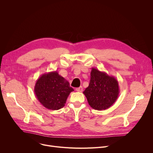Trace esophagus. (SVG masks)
Returning a JSON list of instances; mask_svg holds the SVG:
<instances>
[{"label": "esophagus", "mask_w": 153, "mask_h": 153, "mask_svg": "<svg viewBox=\"0 0 153 153\" xmlns=\"http://www.w3.org/2000/svg\"><path fill=\"white\" fill-rule=\"evenodd\" d=\"M76 91H77V92H82V91H83V88H82V86H81V87H79L76 88Z\"/></svg>", "instance_id": "1"}]
</instances>
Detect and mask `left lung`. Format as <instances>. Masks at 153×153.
I'll return each mask as SVG.
<instances>
[{
    "instance_id": "8db88e82",
    "label": "left lung",
    "mask_w": 153,
    "mask_h": 153,
    "mask_svg": "<svg viewBox=\"0 0 153 153\" xmlns=\"http://www.w3.org/2000/svg\"><path fill=\"white\" fill-rule=\"evenodd\" d=\"M119 93L118 82L115 77L92 68L89 86L83 94L92 108L104 110L110 108L116 102Z\"/></svg>"
}]
</instances>
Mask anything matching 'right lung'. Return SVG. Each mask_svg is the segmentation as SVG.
<instances>
[{
  "label": "right lung",
  "mask_w": 153,
  "mask_h": 153,
  "mask_svg": "<svg viewBox=\"0 0 153 153\" xmlns=\"http://www.w3.org/2000/svg\"><path fill=\"white\" fill-rule=\"evenodd\" d=\"M74 89L69 82L57 71L45 73L36 82L34 92L38 101L47 109L57 110L62 108L70 93Z\"/></svg>",
  "instance_id": "obj_1"
}]
</instances>
